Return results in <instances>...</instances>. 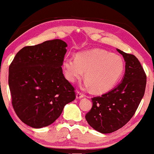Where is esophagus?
Masks as SVG:
<instances>
[{
    "instance_id": "obj_1",
    "label": "esophagus",
    "mask_w": 154,
    "mask_h": 154,
    "mask_svg": "<svg viewBox=\"0 0 154 154\" xmlns=\"http://www.w3.org/2000/svg\"><path fill=\"white\" fill-rule=\"evenodd\" d=\"M83 97H84V94H82L81 92L78 91L77 93H76V98L77 99H81Z\"/></svg>"
}]
</instances>
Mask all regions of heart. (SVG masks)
<instances>
[{"label":"heart","mask_w":154,"mask_h":154,"mask_svg":"<svg viewBox=\"0 0 154 154\" xmlns=\"http://www.w3.org/2000/svg\"><path fill=\"white\" fill-rule=\"evenodd\" d=\"M62 66L69 81L74 82L85 71V85L92 88L94 92L103 93L112 89L119 81L125 63L121 56L94 49L80 52L76 57H65Z\"/></svg>","instance_id":"heart-1"}]
</instances>
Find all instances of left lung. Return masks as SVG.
I'll use <instances>...</instances> for the list:
<instances>
[{
    "label": "left lung",
    "mask_w": 154,
    "mask_h": 154,
    "mask_svg": "<svg viewBox=\"0 0 154 154\" xmlns=\"http://www.w3.org/2000/svg\"><path fill=\"white\" fill-rule=\"evenodd\" d=\"M116 50L125 62L123 79L111 91L92 98V107L85 115L88 124L104 134L116 131L131 119L146 88V75L138 59Z\"/></svg>",
    "instance_id": "obj_1"
}]
</instances>
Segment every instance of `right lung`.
<instances>
[{"instance_id": "right-lung-1", "label": "right lung", "mask_w": 154, "mask_h": 154, "mask_svg": "<svg viewBox=\"0 0 154 154\" xmlns=\"http://www.w3.org/2000/svg\"><path fill=\"white\" fill-rule=\"evenodd\" d=\"M66 47L60 39L26 46L10 65L12 106L19 119L31 128L50 125L75 100L74 88L62 72Z\"/></svg>"}]
</instances>
